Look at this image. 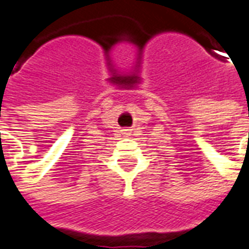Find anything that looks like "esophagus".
<instances>
[{
	"mask_svg": "<svg viewBox=\"0 0 249 249\" xmlns=\"http://www.w3.org/2000/svg\"><path fill=\"white\" fill-rule=\"evenodd\" d=\"M124 135L129 136V135H130V132H129V130H125V132H124Z\"/></svg>",
	"mask_w": 249,
	"mask_h": 249,
	"instance_id": "esophagus-1",
	"label": "esophagus"
}]
</instances>
